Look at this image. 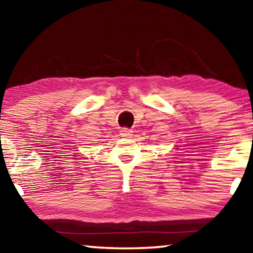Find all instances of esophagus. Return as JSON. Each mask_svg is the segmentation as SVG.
<instances>
[{
    "instance_id": "34e87169",
    "label": "esophagus",
    "mask_w": 253,
    "mask_h": 253,
    "mask_svg": "<svg viewBox=\"0 0 253 253\" xmlns=\"http://www.w3.org/2000/svg\"><path fill=\"white\" fill-rule=\"evenodd\" d=\"M121 135L123 137H130L131 136V130L128 129V128H123L121 130Z\"/></svg>"
}]
</instances>
